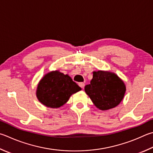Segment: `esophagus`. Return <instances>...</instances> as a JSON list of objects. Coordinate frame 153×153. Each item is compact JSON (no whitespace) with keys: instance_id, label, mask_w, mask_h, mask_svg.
Wrapping results in <instances>:
<instances>
[{"instance_id":"obj_1","label":"esophagus","mask_w":153,"mask_h":153,"mask_svg":"<svg viewBox=\"0 0 153 153\" xmlns=\"http://www.w3.org/2000/svg\"><path fill=\"white\" fill-rule=\"evenodd\" d=\"M79 87H81L82 88H84V86H85V84L84 83H83V82H80V83H79Z\"/></svg>"}]
</instances>
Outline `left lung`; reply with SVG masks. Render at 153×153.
Wrapping results in <instances>:
<instances>
[{
  "mask_svg": "<svg viewBox=\"0 0 153 153\" xmlns=\"http://www.w3.org/2000/svg\"><path fill=\"white\" fill-rule=\"evenodd\" d=\"M84 90L97 108L106 110L120 103L126 86L116 74L99 70L93 72V78L90 84L85 86Z\"/></svg>",
  "mask_w": 153,
  "mask_h": 153,
  "instance_id": "1",
  "label": "left lung"
}]
</instances>
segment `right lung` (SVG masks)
<instances>
[{
  "mask_svg": "<svg viewBox=\"0 0 153 153\" xmlns=\"http://www.w3.org/2000/svg\"><path fill=\"white\" fill-rule=\"evenodd\" d=\"M81 90L68 75L57 70L49 72L40 80L36 95L44 105L57 108L65 104L72 94Z\"/></svg>",
  "mask_w": 153,
  "mask_h": 153,
  "instance_id": "1",
  "label": "right lung"
}]
</instances>
